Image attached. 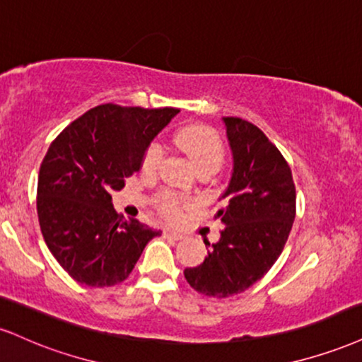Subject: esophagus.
Returning a JSON list of instances; mask_svg holds the SVG:
<instances>
[{
  "instance_id": "1",
  "label": "esophagus",
  "mask_w": 362,
  "mask_h": 362,
  "mask_svg": "<svg viewBox=\"0 0 362 362\" xmlns=\"http://www.w3.org/2000/svg\"><path fill=\"white\" fill-rule=\"evenodd\" d=\"M163 236L168 239H173V241H180V239H184V236H182L180 233H175V230H172V229H165Z\"/></svg>"
}]
</instances>
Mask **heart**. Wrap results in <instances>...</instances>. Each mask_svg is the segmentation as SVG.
<instances>
[{
	"label": "heart",
	"mask_w": 362,
	"mask_h": 362,
	"mask_svg": "<svg viewBox=\"0 0 362 362\" xmlns=\"http://www.w3.org/2000/svg\"><path fill=\"white\" fill-rule=\"evenodd\" d=\"M175 143L189 160L195 165V168H219L224 160V145L223 139L214 129L204 124L185 126L175 134ZM163 162V146L160 143H151L146 148L145 155L141 160V170L146 175H153L162 167ZM160 214L173 221L182 214V211L192 206V200L184 197V195L172 192V190H163L162 194L156 195L155 200Z\"/></svg>",
	"instance_id": "b5f03b06"
}]
</instances>
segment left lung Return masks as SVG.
Returning a JSON list of instances; mask_svg holds the SVG:
<instances>
[{"instance_id": "obj_1", "label": "left lung", "mask_w": 362, "mask_h": 362, "mask_svg": "<svg viewBox=\"0 0 362 362\" xmlns=\"http://www.w3.org/2000/svg\"><path fill=\"white\" fill-rule=\"evenodd\" d=\"M233 151V175L216 219L226 228L204 263L185 268L189 285L207 297L226 298L255 285L275 264L295 221L291 170L258 126L223 117Z\"/></svg>"}]
</instances>
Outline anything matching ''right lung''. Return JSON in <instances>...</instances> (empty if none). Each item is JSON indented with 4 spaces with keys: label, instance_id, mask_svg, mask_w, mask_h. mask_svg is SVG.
Masks as SVG:
<instances>
[{
    "label": "right lung",
    "instance_id": "right-lung-1",
    "mask_svg": "<svg viewBox=\"0 0 362 362\" xmlns=\"http://www.w3.org/2000/svg\"><path fill=\"white\" fill-rule=\"evenodd\" d=\"M177 112L101 104L52 141L38 173V223L54 258L76 281L98 288L124 281L148 241L160 236L136 219L124 221L111 194L141 168L151 139Z\"/></svg>",
    "mask_w": 362,
    "mask_h": 362
}]
</instances>
